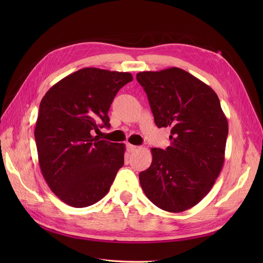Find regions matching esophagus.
<instances>
[{
  "instance_id": "34e87169",
  "label": "esophagus",
  "mask_w": 263,
  "mask_h": 263,
  "mask_svg": "<svg viewBox=\"0 0 263 263\" xmlns=\"http://www.w3.org/2000/svg\"><path fill=\"white\" fill-rule=\"evenodd\" d=\"M139 149V147L137 146H134V145H131V144H127V150L129 151V153H133V151Z\"/></svg>"
}]
</instances>
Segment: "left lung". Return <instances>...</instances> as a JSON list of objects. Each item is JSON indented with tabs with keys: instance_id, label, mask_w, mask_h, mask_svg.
Returning a JSON list of instances; mask_svg holds the SVG:
<instances>
[{
	"instance_id": "8db88e82",
	"label": "left lung",
	"mask_w": 263,
	"mask_h": 263,
	"mask_svg": "<svg viewBox=\"0 0 263 263\" xmlns=\"http://www.w3.org/2000/svg\"><path fill=\"white\" fill-rule=\"evenodd\" d=\"M136 80L159 128H171V146L153 148L140 173L145 195L160 209L182 212L212 189L225 160L228 122L215 91L180 68L144 71Z\"/></svg>"
}]
</instances>
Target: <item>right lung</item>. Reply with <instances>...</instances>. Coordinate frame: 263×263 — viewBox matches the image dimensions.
Instances as JSON below:
<instances>
[{"label":"right lung","mask_w":263,"mask_h":263,"mask_svg":"<svg viewBox=\"0 0 263 263\" xmlns=\"http://www.w3.org/2000/svg\"><path fill=\"white\" fill-rule=\"evenodd\" d=\"M129 72L83 68L53 85L39 105L35 141L39 166L65 203L84 208L102 199L123 165L124 144L92 136L109 128L108 109Z\"/></svg>","instance_id":"add662e5"}]
</instances>
